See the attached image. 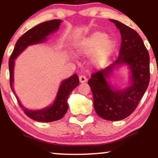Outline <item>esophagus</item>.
<instances>
[{
	"mask_svg": "<svg viewBox=\"0 0 158 158\" xmlns=\"http://www.w3.org/2000/svg\"><path fill=\"white\" fill-rule=\"evenodd\" d=\"M79 81H80V82H81V83L85 82V81L88 80V79H87L86 77H85V76H83V75L79 76Z\"/></svg>",
	"mask_w": 158,
	"mask_h": 158,
	"instance_id": "34e87169",
	"label": "esophagus"
}]
</instances>
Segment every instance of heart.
Returning a JSON list of instances; mask_svg holds the SVG:
<instances>
[{"instance_id":"b5f03b06","label":"heart","mask_w":158,"mask_h":158,"mask_svg":"<svg viewBox=\"0 0 158 158\" xmlns=\"http://www.w3.org/2000/svg\"><path fill=\"white\" fill-rule=\"evenodd\" d=\"M114 48L115 44L112 40L107 39V35L103 32H97L83 41L79 52L88 55L96 50L93 56V61L97 65H101L108 60Z\"/></svg>"}]
</instances>
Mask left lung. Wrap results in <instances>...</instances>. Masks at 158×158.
Segmentation results:
<instances>
[{
  "label": "left lung",
  "mask_w": 158,
  "mask_h": 158,
  "mask_svg": "<svg viewBox=\"0 0 158 158\" xmlns=\"http://www.w3.org/2000/svg\"><path fill=\"white\" fill-rule=\"evenodd\" d=\"M119 30L120 48L117 60L106 68L95 72L88 83L93 93L94 106L102 118L117 121L126 118L135 111L144 95L150 80L149 55L139 34L131 27L110 19ZM129 64L132 71L131 86L123 91H113L106 77L114 66Z\"/></svg>",
  "instance_id": "left-lung-1"
}]
</instances>
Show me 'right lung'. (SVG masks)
Here are the masks:
<instances>
[{
    "mask_svg": "<svg viewBox=\"0 0 158 158\" xmlns=\"http://www.w3.org/2000/svg\"><path fill=\"white\" fill-rule=\"evenodd\" d=\"M61 20H51V21H45L30 30L25 32L23 35L19 38L16 42L15 48H14L12 53L11 54L10 60H9V69H10V87L13 93L15 94L13 90V69H14V61L18 56L27 48L28 45H31L35 43H39L45 39L47 35H48L50 32H52L58 30L60 23ZM79 83V79L77 74H73L71 77L66 79L61 83L58 92L57 97L53 104L49 108H44L40 110H30L24 107L21 106L19 100L18 99L19 106L22 108L27 117L35 121L39 122H53V121L59 120L62 118L66 114L68 109V104L67 102V99L69 94L76 87L78 86Z\"/></svg>",
    "mask_w": 158,
    "mask_h": 158,
    "instance_id": "obj_1",
    "label": "right lung"
}]
</instances>
